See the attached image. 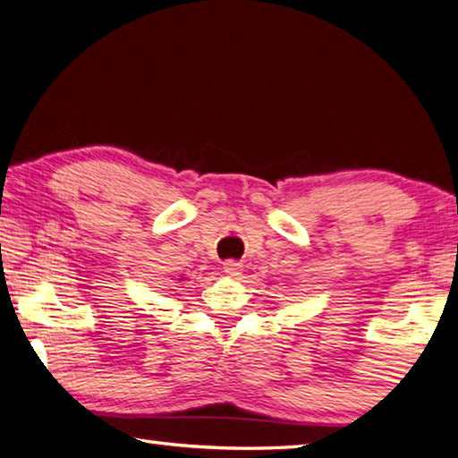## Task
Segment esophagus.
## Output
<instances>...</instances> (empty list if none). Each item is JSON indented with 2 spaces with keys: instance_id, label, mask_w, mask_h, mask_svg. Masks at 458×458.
I'll return each mask as SVG.
<instances>
[{
  "instance_id": "esophagus-1",
  "label": "esophagus",
  "mask_w": 458,
  "mask_h": 458,
  "mask_svg": "<svg viewBox=\"0 0 458 458\" xmlns=\"http://www.w3.org/2000/svg\"><path fill=\"white\" fill-rule=\"evenodd\" d=\"M222 270L228 274V276H240L242 274V264L236 260H226L222 264Z\"/></svg>"
}]
</instances>
